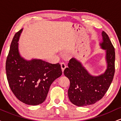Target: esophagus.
Instances as JSON below:
<instances>
[{
  "label": "esophagus",
  "mask_w": 121,
  "mask_h": 121,
  "mask_svg": "<svg viewBox=\"0 0 121 121\" xmlns=\"http://www.w3.org/2000/svg\"><path fill=\"white\" fill-rule=\"evenodd\" d=\"M61 66L62 71V72H63L64 70V69L66 68V64H65L64 62H62V63H61Z\"/></svg>",
  "instance_id": "34e87169"
}]
</instances>
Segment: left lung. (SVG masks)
I'll return each mask as SVG.
<instances>
[{
	"label": "left lung",
	"mask_w": 121,
	"mask_h": 121,
	"mask_svg": "<svg viewBox=\"0 0 121 121\" xmlns=\"http://www.w3.org/2000/svg\"><path fill=\"white\" fill-rule=\"evenodd\" d=\"M101 48L105 50L107 68L99 76H93L85 68L81 62L75 58L69 60L68 67L64 74L70 81L68 91L70 102L78 106L95 104L104 96L110 86L115 72V51L109 36L102 32Z\"/></svg>",
	"instance_id": "obj_1"
}]
</instances>
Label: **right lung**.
I'll use <instances>...</instances> for the list:
<instances>
[{
    "label": "right lung",
    "mask_w": 121,
    "mask_h": 121,
    "mask_svg": "<svg viewBox=\"0 0 121 121\" xmlns=\"http://www.w3.org/2000/svg\"><path fill=\"white\" fill-rule=\"evenodd\" d=\"M23 29L15 35L7 58V78L13 93L19 100L29 105L42 104L52 82L62 74L59 63L40 59L27 60L19 51V37Z\"/></svg>",
    "instance_id": "right-lung-1"
}]
</instances>
